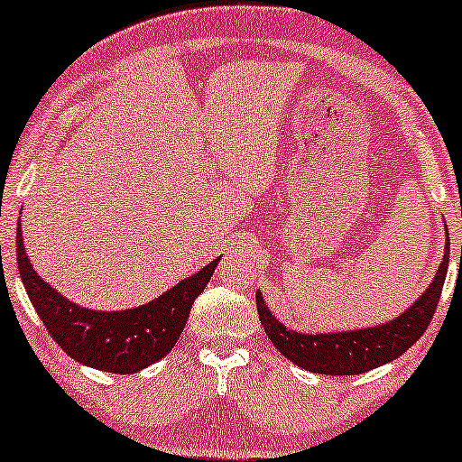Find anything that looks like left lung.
Masks as SVG:
<instances>
[{"instance_id": "left-lung-1", "label": "left lung", "mask_w": 462, "mask_h": 462, "mask_svg": "<svg viewBox=\"0 0 462 462\" xmlns=\"http://www.w3.org/2000/svg\"><path fill=\"white\" fill-rule=\"evenodd\" d=\"M448 256H450V239L446 229L444 258L431 283L406 311L384 324L340 332H299L271 313L261 292H256L258 318L275 349L299 368L330 376L362 374L403 356L425 334L444 288L448 261H450Z\"/></svg>"}]
</instances>
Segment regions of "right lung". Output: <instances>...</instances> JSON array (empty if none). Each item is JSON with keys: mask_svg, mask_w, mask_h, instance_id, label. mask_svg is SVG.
I'll list each match as a JSON object with an SVG mask.
<instances>
[{"mask_svg": "<svg viewBox=\"0 0 462 462\" xmlns=\"http://www.w3.org/2000/svg\"><path fill=\"white\" fill-rule=\"evenodd\" d=\"M16 263L31 305L67 356L94 370L134 374L174 349L193 302L204 292L220 256L147 305L124 311H98L75 305L37 275L24 250L21 223L16 229Z\"/></svg>", "mask_w": 462, "mask_h": 462, "instance_id": "add662e5", "label": "right lung"}]
</instances>
